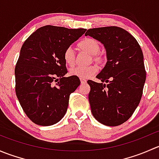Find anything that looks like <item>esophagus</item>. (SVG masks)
<instances>
[{
  "instance_id": "esophagus-1",
  "label": "esophagus",
  "mask_w": 159,
  "mask_h": 159,
  "mask_svg": "<svg viewBox=\"0 0 159 159\" xmlns=\"http://www.w3.org/2000/svg\"><path fill=\"white\" fill-rule=\"evenodd\" d=\"M80 81H81V84H84V83H86V81H87L84 78H80Z\"/></svg>"
}]
</instances>
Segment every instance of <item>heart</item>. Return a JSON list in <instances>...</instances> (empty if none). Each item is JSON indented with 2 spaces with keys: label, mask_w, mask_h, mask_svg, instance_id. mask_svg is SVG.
Returning a JSON list of instances; mask_svg holds the SVG:
<instances>
[{
  "label": "heart",
  "mask_w": 159,
  "mask_h": 159,
  "mask_svg": "<svg viewBox=\"0 0 159 159\" xmlns=\"http://www.w3.org/2000/svg\"><path fill=\"white\" fill-rule=\"evenodd\" d=\"M78 48L85 51L91 55L94 61L98 65H102L105 62V57L99 54L101 51L100 43L94 38H84L78 44ZM63 58L65 64L71 67L75 63V54L72 48H68L63 54ZM97 67L94 65H89L87 67L77 66L70 70V75L77 76L80 78H87L94 75L97 71Z\"/></svg>",
  "instance_id": "heart-1"
}]
</instances>
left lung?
<instances>
[{
	"mask_svg": "<svg viewBox=\"0 0 159 159\" xmlns=\"http://www.w3.org/2000/svg\"><path fill=\"white\" fill-rule=\"evenodd\" d=\"M88 35L104 44L107 55L106 65L96 76L102 83L88 81L91 113L105 125H120L142 98L146 79L143 53L135 38L118 27L91 28Z\"/></svg>",
	"mask_w": 159,
	"mask_h": 159,
	"instance_id": "1",
	"label": "left lung"
}]
</instances>
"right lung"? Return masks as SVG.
Masks as SVG:
<instances>
[{"label": "right lung", "instance_id": "add662e5", "mask_svg": "<svg viewBox=\"0 0 159 159\" xmlns=\"http://www.w3.org/2000/svg\"><path fill=\"white\" fill-rule=\"evenodd\" d=\"M85 31L46 25L22 45L14 71L16 95L35 124L52 125L65 116L70 94L81 82L77 76L65 77L68 70L63 54Z\"/></svg>", "mask_w": 159, "mask_h": 159}]
</instances>
